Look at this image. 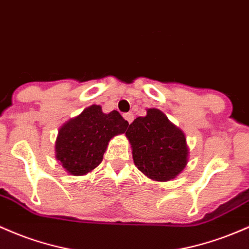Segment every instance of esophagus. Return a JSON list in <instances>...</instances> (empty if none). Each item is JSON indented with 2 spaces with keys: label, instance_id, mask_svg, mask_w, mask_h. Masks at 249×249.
I'll return each mask as SVG.
<instances>
[{
  "label": "esophagus",
  "instance_id": "obj_1",
  "mask_svg": "<svg viewBox=\"0 0 249 249\" xmlns=\"http://www.w3.org/2000/svg\"><path fill=\"white\" fill-rule=\"evenodd\" d=\"M124 118L126 119L127 122H129V124H131V123H132L133 118H135V114H133L132 112H127V113L124 114Z\"/></svg>",
  "mask_w": 249,
  "mask_h": 249
}]
</instances>
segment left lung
<instances>
[{"label": "left lung", "mask_w": 249, "mask_h": 249, "mask_svg": "<svg viewBox=\"0 0 249 249\" xmlns=\"http://www.w3.org/2000/svg\"><path fill=\"white\" fill-rule=\"evenodd\" d=\"M132 149L133 163L147 178L166 182L178 176L189 160L184 132L158 108H147L125 133Z\"/></svg>", "instance_id": "obj_1"}]
</instances>
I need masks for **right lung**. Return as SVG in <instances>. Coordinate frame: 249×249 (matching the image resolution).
Returning <instances> with one entry per match:
<instances>
[{
  "mask_svg": "<svg viewBox=\"0 0 249 249\" xmlns=\"http://www.w3.org/2000/svg\"><path fill=\"white\" fill-rule=\"evenodd\" d=\"M129 123L118 111L104 113L100 105L86 107L60 126L55 139V158L73 176L91 173L103 160L108 142L126 131Z\"/></svg>",
  "mask_w": 249,
  "mask_h": 249,
  "instance_id": "obj_1",
  "label": "right lung"
}]
</instances>
